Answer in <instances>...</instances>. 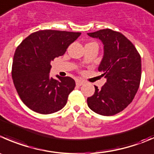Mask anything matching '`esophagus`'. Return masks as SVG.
I'll return each mask as SVG.
<instances>
[{
	"label": "esophagus",
	"instance_id": "34e87169",
	"mask_svg": "<svg viewBox=\"0 0 154 154\" xmlns=\"http://www.w3.org/2000/svg\"><path fill=\"white\" fill-rule=\"evenodd\" d=\"M83 84H84V81H83V80H76V85H77V86H80Z\"/></svg>",
	"mask_w": 154,
	"mask_h": 154
}]
</instances>
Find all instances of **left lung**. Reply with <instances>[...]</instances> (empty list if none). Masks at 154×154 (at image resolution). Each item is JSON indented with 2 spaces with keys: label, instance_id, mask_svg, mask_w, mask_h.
I'll use <instances>...</instances> for the list:
<instances>
[{
  "label": "left lung",
  "instance_id": "left-lung-1",
  "mask_svg": "<svg viewBox=\"0 0 154 154\" xmlns=\"http://www.w3.org/2000/svg\"><path fill=\"white\" fill-rule=\"evenodd\" d=\"M104 45V55L98 70L107 79L105 84L87 98L89 108L103 116H112L124 110L132 101L141 76V56L121 33L109 28L87 33Z\"/></svg>",
  "mask_w": 154,
  "mask_h": 154
}]
</instances>
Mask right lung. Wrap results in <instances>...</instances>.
Masks as SVG:
<instances>
[{
    "label": "right lung",
    "mask_w": 154,
    "mask_h": 154,
    "mask_svg": "<svg viewBox=\"0 0 154 154\" xmlns=\"http://www.w3.org/2000/svg\"><path fill=\"white\" fill-rule=\"evenodd\" d=\"M80 32L42 30L30 34L17 47L12 78L24 104L31 110L50 114L63 108L75 87L70 77H50L51 62L63 56Z\"/></svg>",
    "instance_id": "1"
}]
</instances>
